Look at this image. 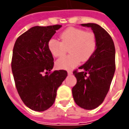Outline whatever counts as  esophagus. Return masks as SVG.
Wrapping results in <instances>:
<instances>
[{
	"label": "esophagus",
	"instance_id": "34e87169",
	"mask_svg": "<svg viewBox=\"0 0 129 129\" xmlns=\"http://www.w3.org/2000/svg\"><path fill=\"white\" fill-rule=\"evenodd\" d=\"M68 74L69 75H72V74H73V72H72V71H70V70H69V71H68Z\"/></svg>",
	"mask_w": 129,
	"mask_h": 129
}]
</instances>
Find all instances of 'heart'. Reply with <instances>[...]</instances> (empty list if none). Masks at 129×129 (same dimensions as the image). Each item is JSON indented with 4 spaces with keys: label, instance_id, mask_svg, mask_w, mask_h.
<instances>
[{
    "label": "heart",
    "instance_id": "heart-1",
    "mask_svg": "<svg viewBox=\"0 0 129 129\" xmlns=\"http://www.w3.org/2000/svg\"><path fill=\"white\" fill-rule=\"evenodd\" d=\"M61 41L52 38L48 47L54 57L64 55L69 48L70 55L63 56L56 62L60 69L70 70L81 61H86L92 56L97 48V39L92 32L84 29L69 27L60 34Z\"/></svg>",
    "mask_w": 129,
    "mask_h": 129
}]
</instances>
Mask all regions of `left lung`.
I'll list each match as a JSON object with an SVG mask.
<instances>
[{
    "mask_svg": "<svg viewBox=\"0 0 129 129\" xmlns=\"http://www.w3.org/2000/svg\"><path fill=\"white\" fill-rule=\"evenodd\" d=\"M90 27L97 39L92 56L74 70L77 84L72 89L75 103L81 108L92 110L104 102L115 70V49L113 41L105 29L95 23L81 24Z\"/></svg>",
    "mask_w": 129,
    "mask_h": 129,
    "instance_id": "left-lung-1",
    "label": "left lung"
}]
</instances>
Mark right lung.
Masks as SVG:
<instances>
[{
    "mask_svg": "<svg viewBox=\"0 0 129 129\" xmlns=\"http://www.w3.org/2000/svg\"><path fill=\"white\" fill-rule=\"evenodd\" d=\"M61 27L34 26L18 37L14 46L12 70L16 87L24 104L33 111H44L52 106L56 90L68 76L64 70L50 72L54 59L48 41Z\"/></svg>",
    "mask_w": 129,
    "mask_h": 129,
    "instance_id": "right-lung-1",
    "label": "right lung"
}]
</instances>
